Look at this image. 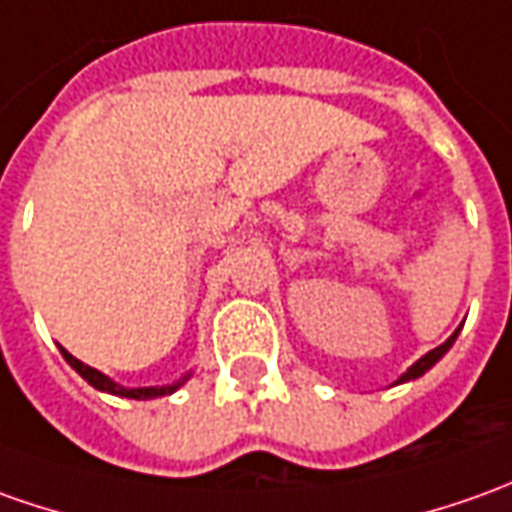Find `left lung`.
Returning a JSON list of instances; mask_svg holds the SVG:
<instances>
[{
	"instance_id": "1",
	"label": "left lung",
	"mask_w": 512,
	"mask_h": 512,
	"mask_svg": "<svg viewBox=\"0 0 512 512\" xmlns=\"http://www.w3.org/2000/svg\"><path fill=\"white\" fill-rule=\"evenodd\" d=\"M460 330H462V328L454 330V333H451V336H448L446 342L440 344V347H434V350H429V353H426V356H423V358H417L415 364H412V367H409V370H406V373H403L401 378L395 381V384H406V381H415V378H420V375L429 373L431 367H434V364H437V361H440V358L446 356L448 350H451V344L457 342V336H460Z\"/></svg>"
}]
</instances>
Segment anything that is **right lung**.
Returning <instances> with one entry per match:
<instances>
[{
	"label": "right lung",
	"mask_w": 512,
	"mask_h": 512,
	"mask_svg": "<svg viewBox=\"0 0 512 512\" xmlns=\"http://www.w3.org/2000/svg\"><path fill=\"white\" fill-rule=\"evenodd\" d=\"M61 350V356L66 358V364L75 370V373L81 375L83 381H89L92 387L100 389V392H109V395H117V398H134V401H151V398H162V395H173L176 389L182 387L184 381L190 378L193 373L182 375L179 381H173V384H165V387H123V384H117V381H111L109 375L100 373L95 367H89V364H83L78 358L72 356V353H66L64 347H58Z\"/></svg>",
	"instance_id": "add662e5"
}]
</instances>
